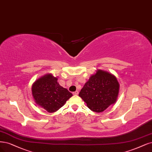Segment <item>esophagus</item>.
<instances>
[{"mask_svg":"<svg viewBox=\"0 0 152 152\" xmlns=\"http://www.w3.org/2000/svg\"><path fill=\"white\" fill-rule=\"evenodd\" d=\"M73 94H74V95H75V96L78 95V92L77 91H76L75 92H73Z\"/></svg>","mask_w":152,"mask_h":152,"instance_id":"obj_1","label":"esophagus"}]
</instances>
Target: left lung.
Wrapping results in <instances>:
<instances>
[{"label": "left lung", "instance_id": "8db88e82", "mask_svg": "<svg viewBox=\"0 0 152 152\" xmlns=\"http://www.w3.org/2000/svg\"><path fill=\"white\" fill-rule=\"evenodd\" d=\"M119 88L116 77L98 70L85 83L78 96L92 111L101 113L116 101Z\"/></svg>", "mask_w": 152, "mask_h": 152}]
</instances>
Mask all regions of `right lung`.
<instances>
[{
    "label": "right lung",
    "instance_id": "obj_1",
    "mask_svg": "<svg viewBox=\"0 0 152 152\" xmlns=\"http://www.w3.org/2000/svg\"><path fill=\"white\" fill-rule=\"evenodd\" d=\"M58 78L47 74L33 83L32 94L36 103L49 113H54L64 105L72 94L60 86Z\"/></svg>",
    "mask_w": 152,
    "mask_h": 152
}]
</instances>
